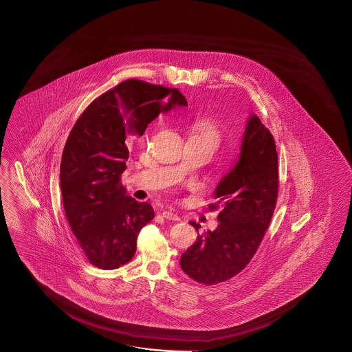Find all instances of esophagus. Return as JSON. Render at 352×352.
<instances>
[{
  "label": "esophagus",
  "mask_w": 352,
  "mask_h": 352,
  "mask_svg": "<svg viewBox=\"0 0 352 352\" xmlns=\"http://www.w3.org/2000/svg\"><path fill=\"white\" fill-rule=\"evenodd\" d=\"M161 215L165 218V219H169V221H179V217L177 215V214L174 213V212H169V210H165V212H162Z\"/></svg>",
  "instance_id": "obj_1"
}]
</instances>
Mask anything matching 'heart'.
Returning a JSON list of instances; mask_svg holds the SVG:
<instances>
[{
	"label": "heart",
	"mask_w": 352,
	"mask_h": 352,
	"mask_svg": "<svg viewBox=\"0 0 352 352\" xmlns=\"http://www.w3.org/2000/svg\"><path fill=\"white\" fill-rule=\"evenodd\" d=\"M190 139L200 142L206 147L215 151L222 140V131L218 122L213 118H196L191 125Z\"/></svg>",
	"instance_id": "obj_1"
}]
</instances>
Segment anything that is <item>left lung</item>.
I'll list each match as a JSON object with an SVG mask.
<instances>
[{
  "mask_svg": "<svg viewBox=\"0 0 352 352\" xmlns=\"http://www.w3.org/2000/svg\"><path fill=\"white\" fill-rule=\"evenodd\" d=\"M278 162L270 130L256 115L246 124L240 159L219 182L217 203L219 224L199 234L181 256L182 270L204 285H215L241 272L261 245L276 208ZM197 231L200 224L190 222Z\"/></svg>",
  "mask_w": 352,
  "mask_h": 352,
  "instance_id": "left-lung-1",
  "label": "left lung"
}]
</instances>
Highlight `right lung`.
<instances>
[{"label": "right lung", "instance_id": "right-lung-1", "mask_svg": "<svg viewBox=\"0 0 352 352\" xmlns=\"http://www.w3.org/2000/svg\"><path fill=\"white\" fill-rule=\"evenodd\" d=\"M174 106H187L178 89L130 78L96 98L71 130L60 162L64 212L93 266L113 270L130 262L140 230L153 219L152 206L126 196L120 181L126 144Z\"/></svg>", "mask_w": 352, "mask_h": 352}]
</instances>
